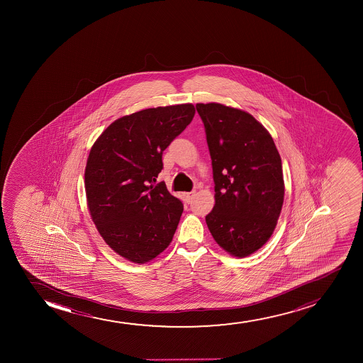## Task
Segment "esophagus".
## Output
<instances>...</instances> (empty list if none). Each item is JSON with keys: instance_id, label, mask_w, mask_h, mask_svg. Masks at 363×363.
I'll return each mask as SVG.
<instances>
[{"instance_id": "obj_1", "label": "esophagus", "mask_w": 363, "mask_h": 363, "mask_svg": "<svg viewBox=\"0 0 363 363\" xmlns=\"http://www.w3.org/2000/svg\"><path fill=\"white\" fill-rule=\"evenodd\" d=\"M195 194H196V191L186 192V194H185V200H186V202L190 203V202L192 201V199L195 197Z\"/></svg>"}]
</instances>
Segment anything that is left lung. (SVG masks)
Listing matches in <instances>:
<instances>
[{"mask_svg": "<svg viewBox=\"0 0 363 363\" xmlns=\"http://www.w3.org/2000/svg\"><path fill=\"white\" fill-rule=\"evenodd\" d=\"M212 159L214 199L206 223L229 255L245 258L267 243L284 197L274 139L250 113L218 103L196 104Z\"/></svg>", "mask_w": 363, "mask_h": 363, "instance_id": "8db88e82", "label": "left lung"}]
</instances>
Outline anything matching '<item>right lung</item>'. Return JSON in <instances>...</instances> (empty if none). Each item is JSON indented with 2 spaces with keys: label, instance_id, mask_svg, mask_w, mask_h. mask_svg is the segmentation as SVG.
Wrapping results in <instances>:
<instances>
[{
  "label": "right lung",
  "instance_id": "right-lung-1",
  "mask_svg": "<svg viewBox=\"0 0 363 363\" xmlns=\"http://www.w3.org/2000/svg\"><path fill=\"white\" fill-rule=\"evenodd\" d=\"M192 104L145 108L121 117L89 151L84 188L91 217L113 252L135 264L169 246L183 203L156 184L162 154L192 121Z\"/></svg>",
  "mask_w": 363,
  "mask_h": 363
}]
</instances>
